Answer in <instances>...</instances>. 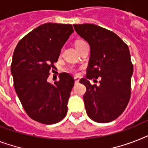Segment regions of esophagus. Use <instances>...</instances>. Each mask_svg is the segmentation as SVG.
Listing matches in <instances>:
<instances>
[{"label":"esophagus","instance_id":"obj_1","mask_svg":"<svg viewBox=\"0 0 148 148\" xmlns=\"http://www.w3.org/2000/svg\"><path fill=\"white\" fill-rule=\"evenodd\" d=\"M79 81H80V80H79V78H77V77H74V82H75V84L78 83Z\"/></svg>","mask_w":148,"mask_h":148}]
</instances>
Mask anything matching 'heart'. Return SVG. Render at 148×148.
Returning <instances> with one entry per match:
<instances>
[{
    "label": "heart",
    "mask_w": 148,
    "mask_h": 148,
    "mask_svg": "<svg viewBox=\"0 0 148 148\" xmlns=\"http://www.w3.org/2000/svg\"><path fill=\"white\" fill-rule=\"evenodd\" d=\"M82 43H84V41H77V42L76 43V45H80V44H82ZM71 72H74V73H75L76 72V71H75V69H74V68H71V69L70 70Z\"/></svg>",
    "instance_id": "b5f03b06"
}]
</instances>
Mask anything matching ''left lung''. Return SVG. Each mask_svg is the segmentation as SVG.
I'll return each instance as SVG.
<instances>
[{
	"mask_svg": "<svg viewBox=\"0 0 148 148\" xmlns=\"http://www.w3.org/2000/svg\"><path fill=\"white\" fill-rule=\"evenodd\" d=\"M73 26L90 47L87 78L80 81L87 88L84 95L87 114L98 123L112 121L124 112L131 97L134 70L128 47L116 34L97 25ZM98 77V86L87 80Z\"/></svg>",
	"mask_w": 148,
	"mask_h": 148,
	"instance_id": "obj_1",
	"label": "left lung"
}]
</instances>
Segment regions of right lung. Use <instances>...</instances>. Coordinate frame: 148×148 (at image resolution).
<instances>
[{
	"mask_svg": "<svg viewBox=\"0 0 148 148\" xmlns=\"http://www.w3.org/2000/svg\"><path fill=\"white\" fill-rule=\"evenodd\" d=\"M73 32L71 24H44L22 38L14 51L10 71L15 91L27 115L41 124H56L67 114L74 78L61 73L52 84L47 77Z\"/></svg>",
	"mask_w": 148,
	"mask_h": 148,
	"instance_id": "right-lung-1",
	"label": "right lung"
}]
</instances>
